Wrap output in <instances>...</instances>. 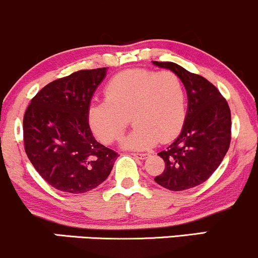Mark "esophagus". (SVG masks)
<instances>
[{
  "label": "esophagus",
  "mask_w": 258,
  "mask_h": 258,
  "mask_svg": "<svg viewBox=\"0 0 258 258\" xmlns=\"http://www.w3.org/2000/svg\"><path fill=\"white\" fill-rule=\"evenodd\" d=\"M133 156H135V158H137V159H141V160H146L148 156H149V154H132Z\"/></svg>",
  "instance_id": "esophagus-1"
}]
</instances>
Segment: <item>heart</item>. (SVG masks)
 <instances>
[{
    "label": "heart",
    "instance_id": "obj_1",
    "mask_svg": "<svg viewBox=\"0 0 258 258\" xmlns=\"http://www.w3.org/2000/svg\"><path fill=\"white\" fill-rule=\"evenodd\" d=\"M105 97L88 108L92 132L104 143L123 135L130 117L136 127L121 146L132 150H146L158 141H171L184 123V86L172 72L126 70L108 82Z\"/></svg>",
    "mask_w": 258,
    "mask_h": 258
}]
</instances>
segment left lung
<instances>
[{
	"mask_svg": "<svg viewBox=\"0 0 258 258\" xmlns=\"http://www.w3.org/2000/svg\"><path fill=\"white\" fill-rule=\"evenodd\" d=\"M153 64L176 74L188 97L182 131L158 154L164 159L165 170L155 182L173 191L194 188L217 170L229 149L230 109L220 91L203 76L171 61Z\"/></svg>",
	"mask_w": 258,
	"mask_h": 258,
	"instance_id": "left-lung-1",
	"label": "left lung"
}]
</instances>
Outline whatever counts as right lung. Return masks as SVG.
I'll return each instance as SVG.
<instances>
[{
	"label": "right lung",
	"instance_id": "right-lung-1",
	"mask_svg": "<svg viewBox=\"0 0 258 258\" xmlns=\"http://www.w3.org/2000/svg\"><path fill=\"white\" fill-rule=\"evenodd\" d=\"M108 68L80 70L51 82L31 100L23 120L25 152L53 188L82 194L108 178L117 154L98 143L88 108Z\"/></svg>",
	"mask_w": 258,
	"mask_h": 258
}]
</instances>
